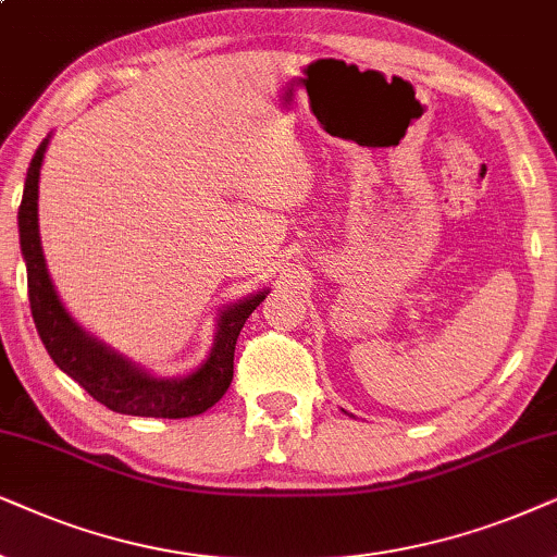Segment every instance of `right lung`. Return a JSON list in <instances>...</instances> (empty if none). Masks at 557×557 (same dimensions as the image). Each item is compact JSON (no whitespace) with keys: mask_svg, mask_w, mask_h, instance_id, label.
Segmentation results:
<instances>
[{"mask_svg":"<svg viewBox=\"0 0 557 557\" xmlns=\"http://www.w3.org/2000/svg\"><path fill=\"white\" fill-rule=\"evenodd\" d=\"M50 139V135H48ZM48 139L35 150V158L27 168L25 193L20 203V249L27 264V295L33 310L35 329L46 344L50 359L63 369L71 380H76L96 403L122 414L137 418H193L201 414L226 395L234 380V348L239 331L255 308L267 298L262 290L251 298H244L221 310L219 331L213 338L209 359L196 372L165 380L152 376L145 369L132 364L114 348L101 344L91 333H86L69 315L58 298L40 247V226H37V183L46 158Z\"/></svg>","mask_w":557,"mask_h":557,"instance_id":"1","label":"right lung"}]
</instances>
